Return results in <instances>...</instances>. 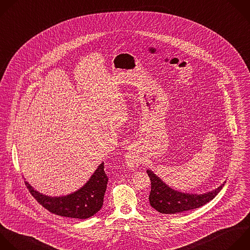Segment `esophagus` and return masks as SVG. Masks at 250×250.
<instances>
[{
	"label": "esophagus",
	"mask_w": 250,
	"mask_h": 250,
	"mask_svg": "<svg viewBox=\"0 0 250 250\" xmlns=\"http://www.w3.org/2000/svg\"><path fill=\"white\" fill-rule=\"evenodd\" d=\"M125 160L126 163L128 165V167L130 168H134V167H138L139 165V160L136 157V155L134 154V152H132L131 150H129L125 156Z\"/></svg>",
	"instance_id": "34e87169"
}]
</instances>
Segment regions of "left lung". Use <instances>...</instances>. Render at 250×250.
I'll list each match as a JSON object with an SVG mask.
<instances>
[{
	"label": "left lung",
	"instance_id": "8db88e82",
	"mask_svg": "<svg viewBox=\"0 0 250 250\" xmlns=\"http://www.w3.org/2000/svg\"><path fill=\"white\" fill-rule=\"evenodd\" d=\"M151 181L150 205L162 214H176L199 208L211 201L223 188L224 184L215 190L203 194L184 193L163 183L152 171L147 170Z\"/></svg>",
	"mask_w": 250,
	"mask_h": 250
}]
</instances>
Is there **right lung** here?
<instances>
[{"mask_svg":"<svg viewBox=\"0 0 250 250\" xmlns=\"http://www.w3.org/2000/svg\"><path fill=\"white\" fill-rule=\"evenodd\" d=\"M102 163L89 181L77 191L60 197H50L36 191L25 183L31 195L49 212L67 218L87 219L95 215L103 206L108 177Z\"/></svg>","mask_w":250,"mask_h":250,"instance_id":"right-lung-1","label":"right lung"}]
</instances>
